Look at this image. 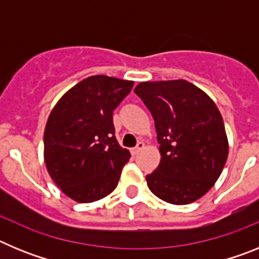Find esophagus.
<instances>
[{
	"label": "esophagus",
	"instance_id": "34e87169",
	"mask_svg": "<svg viewBox=\"0 0 259 259\" xmlns=\"http://www.w3.org/2000/svg\"><path fill=\"white\" fill-rule=\"evenodd\" d=\"M144 148H145V144H144L143 141H139L136 145V148H134V149H132V154H135V155L139 154V153H140Z\"/></svg>",
	"mask_w": 259,
	"mask_h": 259
}]
</instances>
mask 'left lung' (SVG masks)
Returning <instances> with one entry per match:
<instances>
[{"instance_id":"left-lung-1","label":"left lung","mask_w":259,"mask_h":259,"mask_svg":"<svg viewBox=\"0 0 259 259\" xmlns=\"http://www.w3.org/2000/svg\"><path fill=\"white\" fill-rule=\"evenodd\" d=\"M154 119L161 162L146 175L158 198L194 202L221 176L228 157L223 118L206 93L187 80L144 81L135 88Z\"/></svg>"}]
</instances>
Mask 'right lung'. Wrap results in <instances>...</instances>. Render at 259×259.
<instances>
[{
    "instance_id": "obj_1",
    "label": "right lung",
    "mask_w": 259,
    "mask_h": 259,
    "mask_svg": "<svg viewBox=\"0 0 259 259\" xmlns=\"http://www.w3.org/2000/svg\"><path fill=\"white\" fill-rule=\"evenodd\" d=\"M134 81L106 75L81 80L59 98L44 132L53 182L76 202L101 200L118 185L131 154L115 139L113 113Z\"/></svg>"
}]
</instances>
